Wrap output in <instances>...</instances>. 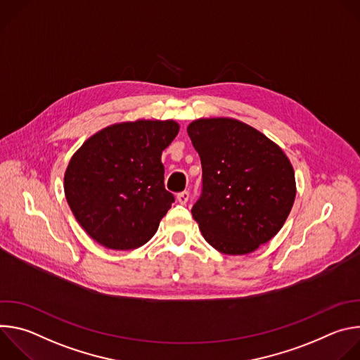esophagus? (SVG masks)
I'll return each mask as SVG.
<instances>
[{"mask_svg": "<svg viewBox=\"0 0 360 360\" xmlns=\"http://www.w3.org/2000/svg\"><path fill=\"white\" fill-rule=\"evenodd\" d=\"M176 199H178V202H179V203L185 205V203L188 202V199H189V192H188V191H182V192H179V193L176 195Z\"/></svg>", "mask_w": 360, "mask_h": 360, "instance_id": "esophagus-1", "label": "esophagus"}]
</instances>
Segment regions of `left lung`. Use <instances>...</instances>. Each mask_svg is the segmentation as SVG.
I'll return each instance as SVG.
<instances>
[{"label": "left lung", "mask_w": 360, "mask_h": 360, "mask_svg": "<svg viewBox=\"0 0 360 360\" xmlns=\"http://www.w3.org/2000/svg\"><path fill=\"white\" fill-rule=\"evenodd\" d=\"M188 135L202 165L192 217L211 246L245 255L283 226L296 195L285 152L262 132L232 118L196 120Z\"/></svg>", "instance_id": "8db88e82"}]
</instances>
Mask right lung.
<instances>
[{
    "label": "right lung",
    "mask_w": 360,
    "mask_h": 360,
    "mask_svg": "<svg viewBox=\"0 0 360 360\" xmlns=\"http://www.w3.org/2000/svg\"><path fill=\"white\" fill-rule=\"evenodd\" d=\"M175 121L121 122L88 138L64 176L70 208L102 246L129 250L155 235L175 200L164 185L162 150L178 135Z\"/></svg>",
    "instance_id": "right-lung-1"
}]
</instances>
